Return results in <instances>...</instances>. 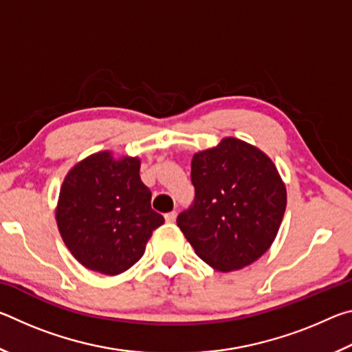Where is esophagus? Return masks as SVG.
Wrapping results in <instances>:
<instances>
[{
    "mask_svg": "<svg viewBox=\"0 0 352 352\" xmlns=\"http://www.w3.org/2000/svg\"><path fill=\"white\" fill-rule=\"evenodd\" d=\"M164 219H166V222H168V223H174L175 219H177V212L175 211H170V212L166 214Z\"/></svg>",
    "mask_w": 352,
    "mask_h": 352,
    "instance_id": "esophagus-1",
    "label": "esophagus"
}]
</instances>
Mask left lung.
I'll return each mask as SVG.
<instances>
[{
	"instance_id": "obj_1",
	"label": "left lung",
	"mask_w": 352,
	"mask_h": 352,
	"mask_svg": "<svg viewBox=\"0 0 352 352\" xmlns=\"http://www.w3.org/2000/svg\"><path fill=\"white\" fill-rule=\"evenodd\" d=\"M194 204L177 225L200 259L219 272L258 261L275 241L287 192L276 166L258 147L223 138L190 163Z\"/></svg>"
}]
</instances>
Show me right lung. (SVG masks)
I'll return each mask as SVG.
<instances>
[{"instance_id":"obj_1","label":"right lung","mask_w":352,"mask_h":352,"mask_svg":"<svg viewBox=\"0 0 352 352\" xmlns=\"http://www.w3.org/2000/svg\"><path fill=\"white\" fill-rule=\"evenodd\" d=\"M140 158L93 153L65 177L56 220L71 254L104 275L129 270L144 254L152 231L164 223L152 210Z\"/></svg>"}]
</instances>
